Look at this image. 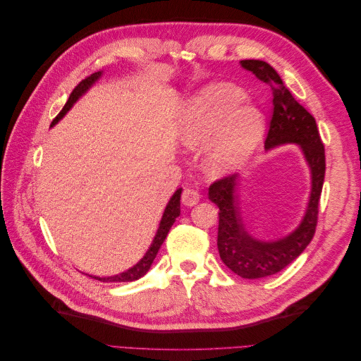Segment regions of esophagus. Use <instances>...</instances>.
Segmentation results:
<instances>
[{"label": "esophagus", "instance_id": "esophagus-1", "mask_svg": "<svg viewBox=\"0 0 361 361\" xmlns=\"http://www.w3.org/2000/svg\"><path fill=\"white\" fill-rule=\"evenodd\" d=\"M199 200H200V194H199L197 190H194V188H185L183 190V192H182V203L185 206H190L191 207L194 204H197Z\"/></svg>", "mask_w": 361, "mask_h": 361}]
</instances>
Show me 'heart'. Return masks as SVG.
I'll return each instance as SVG.
<instances>
[{
	"instance_id": "heart-1",
	"label": "heart",
	"mask_w": 361,
	"mask_h": 361,
	"mask_svg": "<svg viewBox=\"0 0 361 361\" xmlns=\"http://www.w3.org/2000/svg\"><path fill=\"white\" fill-rule=\"evenodd\" d=\"M244 97L236 85L212 84L195 93L182 114L179 141L191 150L207 147L203 169L211 178L238 171L259 143L262 116Z\"/></svg>"
}]
</instances>
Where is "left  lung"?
I'll return each instance as SVG.
<instances>
[{
  "instance_id": "8db88e82",
  "label": "left lung",
  "mask_w": 361,
  "mask_h": 361,
  "mask_svg": "<svg viewBox=\"0 0 361 361\" xmlns=\"http://www.w3.org/2000/svg\"><path fill=\"white\" fill-rule=\"evenodd\" d=\"M241 66L253 72L272 90V117L265 147L298 145L309 164L312 190L300 226L277 241H259L243 221L238 199V176H226L209 187V200L220 209L216 245L224 265L243 279H264L277 274L297 259L312 241L318 224L319 199L325 176V150L314 117L300 105L283 84L280 75L262 60H243Z\"/></svg>"
}]
</instances>
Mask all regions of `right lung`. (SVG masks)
Instances as JSON below:
<instances>
[{"label": "right lung", "mask_w": 361, "mask_h": 361, "mask_svg": "<svg viewBox=\"0 0 361 361\" xmlns=\"http://www.w3.org/2000/svg\"><path fill=\"white\" fill-rule=\"evenodd\" d=\"M101 75H102V72H96V73H93V75H90V76H87L85 80H82L78 85L75 87L73 89V92L71 93V96H69V99H68V102H66V105L63 106V110L59 113V116L52 120V123H51V126H54L56 125L60 118H63V116L66 114L71 108H72V105L80 99V97L90 89V87L101 78ZM180 194H182V188H179V190H176V192H174L173 195H171V199L169 200V203H167V206H166V209H164V214H162V218H161V223H159V227H158V231H157V235H155V238H154V241H152V244H150V247H149V250L146 251V255L141 257V260L138 262V264H135L133 268H129L128 271H125V272H120V274H117V276H113V277H96V276H90L92 279H96V280H101V281H106V283H122V281H134V280H138V279H141L143 277L146 272L150 269V265L154 264V260H155V257H157V255H158V250L161 248V245H162V243H164V239L167 238V235H169V232H170V228H171V226H173V223L176 221V218L179 216V214H180Z\"/></svg>", "instance_id": "obj_1"}]
</instances>
